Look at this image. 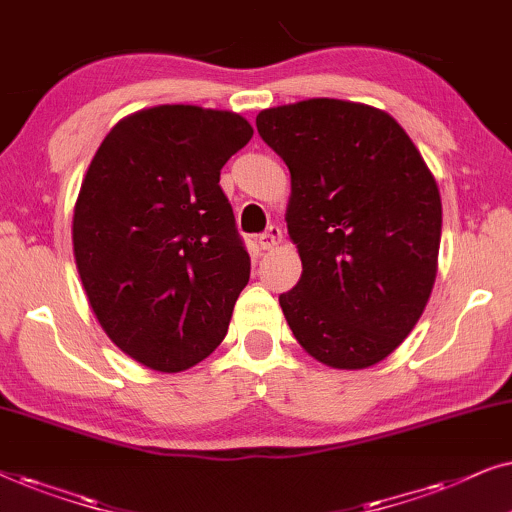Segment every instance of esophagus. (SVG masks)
<instances>
[{"instance_id":"34e87169","label":"esophagus","mask_w":512,"mask_h":512,"mask_svg":"<svg viewBox=\"0 0 512 512\" xmlns=\"http://www.w3.org/2000/svg\"><path fill=\"white\" fill-rule=\"evenodd\" d=\"M281 241H283V231L281 227H276V224H271V227L257 238V243H260L262 250H274Z\"/></svg>"}]
</instances>
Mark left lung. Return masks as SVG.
I'll list each match as a JSON object with an SVG mask.
<instances>
[{
    "label": "left lung",
    "instance_id": "1",
    "mask_svg": "<svg viewBox=\"0 0 512 512\" xmlns=\"http://www.w3.org/2000/svg\"><path fill=\"white\" fill-rule=\"evenodd\" d=\"M257 131L290 168L302 278L278 302L292 335L337 370L377 365L417 325L438 274L433 173L391 114L360 102L271 107Z\"/></svg>",
    "mask_w": 512,
    "mask_h": 512
}]
</instances>
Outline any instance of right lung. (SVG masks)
<instances>
[{"label":"right lung","mask_w":512,"mask_h":512,"mask_svg":"<svg viewBox=\"0 0 512 512\" xmlns=\"http://www.w3.org/2000/svg\"><path fill=\"white\" fill-rule=\"evenodd\" d=\"M252 138L241 114L159 105L95 152L72 220L91 309L126 356L159 372L208 358L250 278L220 170Z\"/></svg>","instance_id":"right-lung-1"}]
</instances>
